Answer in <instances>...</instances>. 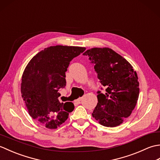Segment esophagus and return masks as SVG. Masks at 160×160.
<instances>
[{
    "instance_id": "obj_1",
    "label": "esophagus",
    "mask_w": 160,
    "mask_h": 160,
    "mask_svg": "<svg viewBox=\"0 0 160 160\" xmlns=\"http://www.w3.org/2000/svg\"><path fill=\"white\" fill-rule=\"evenodd\" d=\"M81 101H82V98H79L78 100H75V103H76V104H80Z\"/></svg>"
}]
</instances>
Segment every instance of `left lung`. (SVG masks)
<instances>
[{
	"instance_id": "8db88e82",
	"label": "left lung",
	"mask_w": 160,
	"mask_h": 160,
	"mask_svg": "<svg viewBox=\"0 0 160 160\" xmlns=\"http://www.w3.org/2000/svg\"><path fill=\"white\" fill-rule=\"evenodd\" d=\"M89 57L104 93L98 91L92 115L102 125L115 127L130 116L138 100L140 88L136 71L128 61L109 48H92ZM102 89V88H101Z\"/></svg>"
}]
</instances>
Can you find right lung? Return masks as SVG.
I'll list each match as a JSON object with an SVG mask.
<instances>
[{
	"label": "right lung",
	"instance_id": "add662e5",
	"mask_svg": "<svg viewBox=\"0 0 160 160\" xmlns=\"http://www.w3.org/2000/svg\"><path fill=\"white\" fill-rule=\"evenodd\" d=\"M85 47L56 45L44 49L29 61L22 76L21 94L29 114L47 128L55 129L74 109L71 102L60 103L58 91L66 85L70 62Z\"/></svg>",
	"mask_w": 160,
	"mask_h": 160
}]
</instances>
